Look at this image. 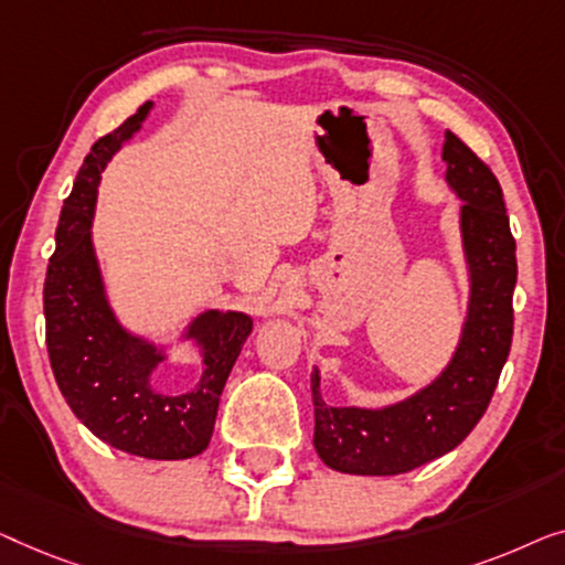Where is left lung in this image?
<instances>
[{
	"label": "left lung",
	"instance_id": "8db88e82",
	"mask_svg": "<svg viewBox=\"0 0 565 565\" xmlns=\"http://www.w3.org/2000/svg\"><path fill=\"white\" fill-rule=\"evenodd\" d=\"M445 184L458 196L468 299L458 343L430 384L384 407H332L312 369L315 450L353 476H396L430 463L466 440L494 394L512 345L518 245L504 194L487 163L450 130L443 142Z\"/></svg>",
	"mask_w": 565,
	"mask_h": 565
}]
</instances>
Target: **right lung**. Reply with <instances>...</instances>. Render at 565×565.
I'll return each mask as SVG.
<instances>
[{
    "instance_id": "add662e5",
    "label": "right lung",
    "mask_w": 565,
    "mask_h": 565,
    "mask_svg": "<svg viewBox=\"0 0 565 565\" xmlns=\"http://www.w3.org/2000/svg\"><path fill=\"white\" fill-rule=\"evenodd\" d=\"M150 109L153 102H146L138 115L94 142L63 202L43 289L45 343L63 399L99 440L130 456L184 460L210 445L220 394L250 335L253 317L204 309L177 338L153 340L127 330L109 301L92 233L99 181ZM173 344L194 347L203 363L201 381L181 395L152 384V371L170 358Z\"/></svg>"
}]
</instances>
